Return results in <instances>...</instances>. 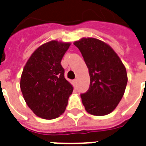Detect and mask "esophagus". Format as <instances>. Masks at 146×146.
I'll return each instance as SVG.
<instances>
[{
  "label": "esophagus",
  "instance_id": "obj_1",
  "mask_svg": "<svg viewBox=\"0 0 146 146\" xmlns=\"http://www.w3.org/2000/svg\"><path fill=\"white\" fill-rule=\"evenodd\" d=\"M73 83H74V87H76L77 84H78V80H77V79H74V81H73Z\"/></svg>",
  "mask_w": 146,
  "mask_h": 146
}]
</instances>
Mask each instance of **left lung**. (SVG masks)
<instances>
[{
  "instance_id": "obj_1",
  "label": "left lung",
  "mask_w": 146,
  "mask_h": 146,
  "mask_svg": "<svg viewBox=\"0 0 146 146\" xmlns=\"http://www.w3.org/2000/svg\"><path fill=\"white\" fill-rule=\"evenodd\" d=\"M74 45L81 52L90 75L89 89L81 94L86 111L94 116L110 113L126 90V68L113 49L101 40L82 38Z\"/></svg>"
}]
</instances>
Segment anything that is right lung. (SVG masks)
<instances>
[{
	"label": "right lung",
	"instance_id": "right-lung-1",
	"mask_svg": "<svg viewBox=\"0 0 146 146\" xmlns=\"http://www.w3.org/2000/svg\"><path fill=\"white\" fill-rule=\"evenodd\" d=\"M71 43L56 40L40 46L23 70L20 89L25 101L37 116L57 118L65 112L73 87L61 65Z\"/></svg>",
	"mask_w": 146,
	"mask_h": 146
}]
</instances>
